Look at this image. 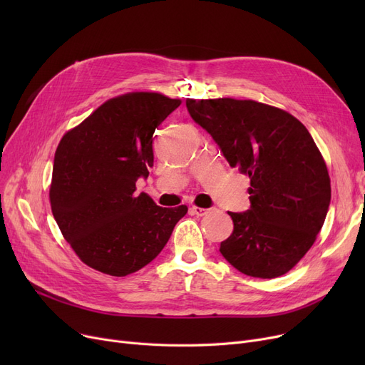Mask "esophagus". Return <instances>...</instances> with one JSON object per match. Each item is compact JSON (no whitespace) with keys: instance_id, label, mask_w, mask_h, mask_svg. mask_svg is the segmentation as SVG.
Listing matches in <instances>:
<instances>
[{"instance_id":"1","label":"esophagus","mask_w":365,"mask_h":365,"mask_svg":"<svg viewBox=\"0 0 365 365\" xmlns=\"http://www.w3.org/2000/svg\"><path fill=\"white\" fill-rule=\"evenodd\" d=\"M190 212H192L198 217H202V216H205L208 213V208H201V207L192 205V207H190Z\"/></svg>"}]
</instances>
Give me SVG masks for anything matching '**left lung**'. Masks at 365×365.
Segmentation results:
<instances>
[{"mask_svg": "<svg viewBox=\"0 0 365 365\" xmlns=\"http://www.w3.org/2000/svg\"><path fill=\"white\" fill-rule=\"evenodd\" d=\"M186 108L229 165L250 178V210L227 212L234 232L222 241V256L248 277L289 272L315 242L331 200L327 165L308 128L255 101L187 99Z\"/></svg>", "mask_w": 365, "mask_h": 365, "instance_id": "obj_1", "label": "left lung"}]
</instances>
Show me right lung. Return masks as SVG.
<instances>
[{"instance_id":"obj_1","label":"right lung","mask_w":365,"mask_h":365,"mask_svg":"<svg viewBox=\"0 0 365 365\" xmlns=\"http://www.w3.org/2000/svg\"><path fill=\"white\" fill-rule=\"evenodd\" d=\"M182 102L136 91L109 99L69 130L54 153L50 204L65 240L87 266L125 277L155 259L187 207L163 208L142 192L152 136Z\"/></svg>"}]
</instances>
